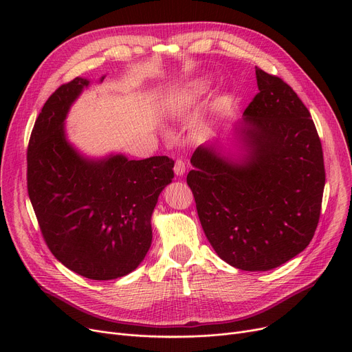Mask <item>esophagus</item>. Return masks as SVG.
<instances>
[{"instance_id": "esophagus-1", "label": "esophagus", "mask_w": 352, "mask_h": 352, "mask_svg": "<svg viewBox=\"0 0 352 352\" xmlns=\"http://www.w3.org/2000/svg\"><path fill=\"white\" fill-rule=\"evenodd\" d=\"M186 170H187V164L184 162L182 160H177V161H175V165H174V173H175V175H178V177L184 175V174H186Z\"/></svg>"}]
</instances>
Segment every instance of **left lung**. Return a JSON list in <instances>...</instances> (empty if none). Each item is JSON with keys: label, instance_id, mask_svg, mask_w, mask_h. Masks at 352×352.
<instances>
[{"label": "left lung", "instance_id": "1", "mask_svg": "<svg viewBox=\"0 0 352 352\" xmlns=\"http://www.w3.org/2000/svg\"><path fill=\"white\" fill-rule=\"evenodd\" d=\"M260 92L235 126L239 155L199 145L187 175L221 260L268 271L304 251L317 230L325 170L309 111L281 78L255 68Z\"/></svg>", "mask_w": 352, "mask_h": 352}]
</instances>
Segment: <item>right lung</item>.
<instances>
[{
	"mask_svg": "<svg viewBox=\"0 0 352 352\" xmlns=\"http://www.w3.org/2000/svg\"><path fill=\"white\" fill-rule=\"evenodd\" d=\"M88 85L87 78H74L44 104L28 144L27 184L54 256L85 278L107 281L134 271L150 250L151 215L174 178V161L82 155L67 140L64 124Z\"/></svg>",
	"mask_w": 352,
	"mask_h": 352,
	"instance_id": "right-lung-1",
	"label": "right lung"
}]
</instances>
